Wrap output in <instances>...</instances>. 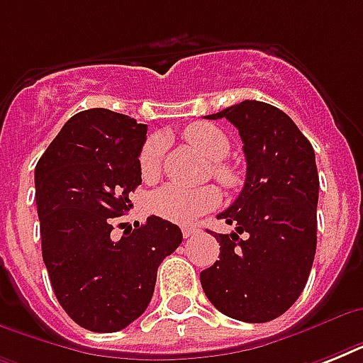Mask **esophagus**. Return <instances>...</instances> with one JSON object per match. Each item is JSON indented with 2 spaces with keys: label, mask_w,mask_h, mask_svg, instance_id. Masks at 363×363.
<instances>
[{
  "label": "esophagus",
  "mask_w": 363,
  "mask_h": 363,
  "mask_svg": "<svg viewBox=\"0 0 363 363\" xmlns=\"http://www.w3.org/2000/svg\"><path fill=\"white\" fill-rule=\"evenodd\" d=\"M199 232V228H196V226H184L182 228V235H184V238H192V235H196V233Z\"/></svg>",
  "instance_id": "obj_1"
}]
</instances>
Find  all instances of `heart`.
Listing matches in <instances>:
<instances>
[{"label":"heart","instance_id":"obj_1","mask_svg":"<svg viewBox=\"0 0 363 363\" xmlns=\"http://www.w3.org/2000/svg\"><path fill=\"white\" fill-rule=\"evenodd\" d=\"M182 135L194 148H198L205 158L211 162H216L213 165V175L228 188H233L239 182L238 171L232 165L222 164L230 152V141L224 135V131L218 130L216 125L207 124V122H196L184 128ZM162 156H164V141L160 137H150L141 148L139 154V169H141L143 179L154 181L160 173L162 165ZM220 201V194L215 186L201 188H184L177 184H167L150 196L148 209L152 215L160 216L162 220H167L171 224H192L209 213Z\"/></svg>","mask_w":363,"mask_h":363}]
</instances>
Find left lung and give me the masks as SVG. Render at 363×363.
<instances>
[{
	"label": "left lung",
	"mask_w": 363,
	"mask_h": 363,
	"mask_svg": "<svg viewBox=\"0 0 363 363\" xmlns=\"http://www.w3.org/2000/svg\"><path fill=\"white\" fill-rule=\"evenodd\" d=\"M207 118H228L239 130L247 179L238 199L216 216L235 232L215 233L220 259L201 271L199 281L230 318L269 322L303 292L315 259V150L286 113L264 101L245 99Z\"/></svg>",
	"instance_id": "8db88e82"
}]
</instances>
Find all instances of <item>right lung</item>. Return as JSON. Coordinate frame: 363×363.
I'll use <instances>...</instances> for the list:
<instances>
[{"mask_svg":"<svg viewBox=\"0 0 363 363\" xmlns=\"http://www.w3.org/2000/svg\"><path fill=\"white\" fill-rule=\"evenodd\" d=\"M147 124L109 109L65 122L35 165L43 262L64 311L90 332L130 326L150 303L158 265L182 241L177 224L148 216L115 235V218L141 184Z\"/></svg>","mask_w":363,"mask_h":363,"instance_id":"obj_1","label":"right lung"}]
</instances>
